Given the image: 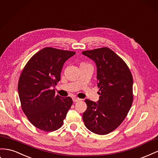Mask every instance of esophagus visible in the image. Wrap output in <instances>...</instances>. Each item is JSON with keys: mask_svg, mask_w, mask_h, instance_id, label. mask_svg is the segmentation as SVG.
<instances>
[{"mask_svg": "<svg viewBox=\"0 0 158 158\" xmlns=\"http://www.w3.org/2000/svg\"><path fill=\"white\" fill-rule=\"evenodd\" d=\"M72 100H73V102H78V101L80 100V98H76V97H74L73 98H72Z\"/></svg>", "mask_w": 158, "mask_h": 158, "instance_id": "1", "label": "esophagus"}]
</instances>
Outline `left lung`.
I'll list each match as a JSON object with an SVG mask.
<instances>
[{"mask_svg": "<svg viewBox=\"0 0 158 158\" xmlns=\"http://www.w3.org/2000/svg\"><path fill=\"white\" fill-rule=\"evenodd\" d=\"M97 66L98 103L85 100L87 109L83 121L93 133L106 135L124 120L133 102V77L123 60L108 47L83 51Z\"/></svg>", "mask_w": 158, "mask_h": 158, "instance_id": "left-lung-1", "label": "left lung"}]
</instances>
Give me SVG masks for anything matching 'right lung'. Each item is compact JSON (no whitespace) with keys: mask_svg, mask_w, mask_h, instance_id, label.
Listing matches in <instances>:
<instances>
[{"mask_svg":"<svg viewBox=\"0 0 158 158\" xmlns=\"http://www.w3.org/2000/svg\"><path fill=\"white\" fill-rule=\"evenodd\" d=\"M75 54L44 48L33 55L21 72L18 83L21 108L30 122L38 129L52 131L63 124L72 100L56 95L52 88L60 80L64 64Z\"/></svg>","mask_w":158,"mask_h":158,"instance_id":"1","label":"right lung"}]
</instances>
